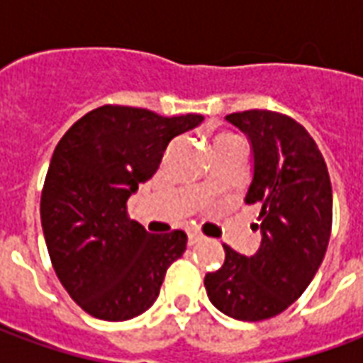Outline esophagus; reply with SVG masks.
Returning a JSON list of instances; mask_svg holds the SVG:
<instances>
[{"label": "esophagus", "mask_w": 363, "mask_h": 363, "mask_svg": "<svg viewBox=\"0 0 363 363\" xmlns=\"http://www.w3.org/2000/svg\"><path fill=\"white\" fill-rule=\"evenodd\" d=\"M200 241H204V237L200 235V233H189V245L192 247V245L200 243Z\"/></svg>", "instance_id": "1"}]
</instances>
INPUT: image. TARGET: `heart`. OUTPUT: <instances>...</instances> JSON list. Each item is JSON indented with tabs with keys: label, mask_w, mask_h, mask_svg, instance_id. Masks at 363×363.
I'll list each match as a JSON object with an SVG mask.
<instances>
[{
	"label": "heart",
	"mask_w": 363,
	"mask_h": 363,
	"mask_svg": "<svg viewBox=\"0 0 363 363\" xmlns=\"http://www.w3.org/2000/svg\"><path fill=\"white\" fill-rule=\"evenodd\" d=\"M231 138H235V135H229V134H220L216 140H213V143H218V142H223V140H231Z\"/></svg>",
	"instance_id": "obj_1"
}]
</instances>
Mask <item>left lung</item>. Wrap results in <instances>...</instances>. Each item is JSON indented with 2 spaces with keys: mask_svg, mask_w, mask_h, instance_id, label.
Here are the masks:
<instances>
[{
  "mask_svg": "<svg viewBox=\"0 0 363 363\" xmlns=\"http://www.w3.org/2000/svg\"><path fill=\"white\" fill-rule=\"evenodd\" d=\"M251 142L252 181L245 202L260 204L259 251L223 245L225 260L204 278L208 297L237 320L286 311L311 284L333 228V189L317 143L299 122L272 111L225 116Z\"/></svg>",
  "mask_w": 363,
  "mask_h": 363,
  "instance_id": "8db88e82",
  "label": "left lung"
}]
</instances>
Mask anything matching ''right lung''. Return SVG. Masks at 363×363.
I'll return each instance as SVG.
<instances>
[{
    "label": "right lung",
    "mask_w": 363,
    "mask_h": 363,
    "mask_svg": "<svg viewBox=\"0 0 363 363\" xmlns=\"http://www.w3.org/2000/svg\"><path fill=\"white\" fill-rule=\"evenodd\" d=\"M202 120L104 104L58 142L40 220L52 267L85 313L128 320L155 303L167 268L186 251V233L151 235L128 218L126 202L157 173L169 142Z\"/></svg>",
    "instance_id": "right-lung-1"
}]
</instances>
